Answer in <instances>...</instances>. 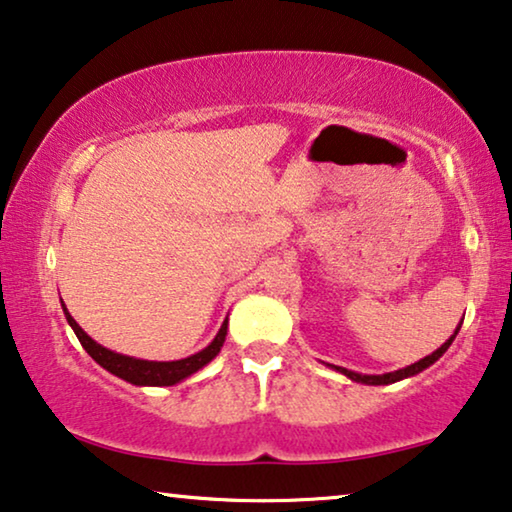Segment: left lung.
Instances as JSON below:
<instances>
[{
  "label": "left lung",
  "mask_w": 512,
  "mask_h": 512,
  "mask_svg": "<svg viewBox=\"0 0 512 512\" xmlns=\"http://www.w3.org/2000/svg\"><path fill=\"white\" fill-rule=\"evenodd\" d=\"M459 328H462V323L457 325L453 335H450V337L446 339V342H443L439 348H436V351H434L432 355H425V358H422V360L413 362V365L404 367V369H397V372H388V374H358V372H351V369H346V367H335V365H332V369H337L339 374L348 376V379L355 381V383H365V385H390V383H397V381H402V379H411V376L420 374L422 369H427L429 365H434V362L439 360L441 355L448 351L450 344H453V339L457 337Z\"/></svg>",
  "instance_id": "1"
}]
</instances>
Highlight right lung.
I'll return each mask as SVG.
<instances>
[{
    "label": "right lung",
    "instance_id": "obj_1",
    "mask_svg": "<svg viewBox=\"0 0 512 512\" xmlns=\"http://www.w3.org/2000/svg\"><path fill=\"white\" fill-rule=\"evenodd\" d=\"M62 309H64L66 321H69L73 332H76L78 342L83 344L85 351L92 355V360L99 362L106 372L120 376V379H124L127 383H133V385H175L184 379H189L191 374H196L198 369H203L207 365V362H212L214 358H217L221 346H224V342H226V332H228V318H226V321L221 323L217 337H214L212 342L203 348V351L189 355V358L168 360V362L140 360V358H131V355L115 353L106 346L96 344L94 339L76 323V318L69 314V309H66L64 305H62Z\"/></svg>",
    "mask_w": 512,
    "mask_h": 512
}]
</instances>
